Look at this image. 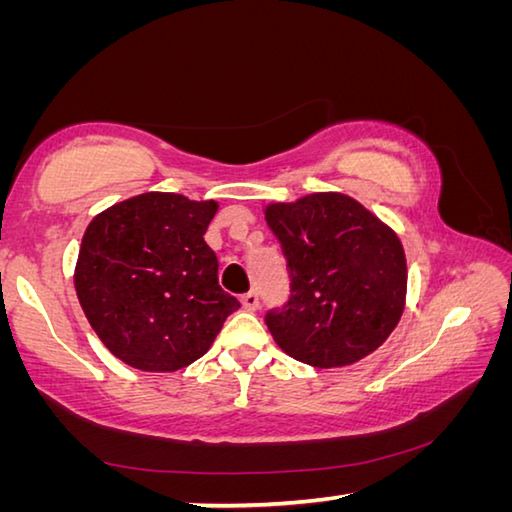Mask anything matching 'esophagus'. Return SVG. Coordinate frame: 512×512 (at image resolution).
Here are the masks:
<instances>
[{"instance_id":"esophagus-1","label":"esophagus","mask_w":512,"mask_h":512,"mask_svg":"<svg viewBox=\"0 0 512 512\" xmlns=\"http://www.w3.org/2000/svg\"><path fill=\"white\" fill-rule=\"evenodd\" d=\"M241 305H244V309H248V311H255L259 307V296L255 291H248L241 296Z\"/></svg>"}]
</instances>
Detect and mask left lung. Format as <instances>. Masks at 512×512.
I'll use <instances>...</instances> for the list:
<instances>
[{"label": "left lung", "mask_w": 512, "mask_h": 512, "mask_svg": "<svg viewBox=\"0 0 512 512\" xmlns=\"http://www.w3.org/2000/svg\"><path fill=\"white\" fill-rule=\"evenodd\" d=\"M264 216L291 268V298L266 314L282 352L314 368H343L375 352L406 305L397 232L341 192L268 203Z\"/></svg>", "instance_id": "1"}]
</instances>
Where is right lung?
<instances>
[{
  "mask_svg": "<svg viewBox=\"0 0 512 512\" xmlns=\"http://www.w3.org/2000/svg\"><path fill=\"white\" fill-rule=\"evenodd\" d=\"M216 212V201L146 192L106 207L85 228L76 296L101 343L126 366H189L239 307L219 287V262L203 239Z\"/></svg>",
  "mask_w": 512,
  "mask_h": 512,
  "instance_id": "obj_1",
  "label": "right lung"
}]
</instances>
